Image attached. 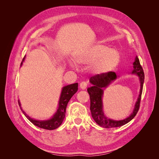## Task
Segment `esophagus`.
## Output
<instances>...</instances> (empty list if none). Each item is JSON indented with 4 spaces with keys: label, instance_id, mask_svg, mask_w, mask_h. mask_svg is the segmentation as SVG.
I'll return each mask as SVG.
<instances>
[{
    "label": "esophagus",
    "instance_id": "1",
    "mask_svg": "<svg viewBox=\"0 0 159 159\" xmlns=\"http://www.w3.org/2000/svg\"><path fill=\"white\" fill-rule=\"evenodd\" d=\"M87 85H88V83L86 82V81H81L80 84V88L82 89H85L86 88H87Z\"/></svg>",
    "mask_w": 159,
    "mask_h": 159
}]
</instances>
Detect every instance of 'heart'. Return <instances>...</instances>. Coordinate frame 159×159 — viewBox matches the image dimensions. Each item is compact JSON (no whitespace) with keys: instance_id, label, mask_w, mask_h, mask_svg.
Returning <instances> with one entry per match:
<instances>
[{"instance_id":"heart-1","label":"heart","mask_w":159,"mask_h":159,"mask_svg":"<svg viewBox=\"0 0 159 159\" xmlns=\"http://www.w3.org/2000/svg\"><path fill=\"white\" fill-rule=\"evenodd\" d=\"M121 60L119 52L103 44H95L75 57L79 64H91V69L98 74H105L117 68Z\"/></svg>"}]
</instances>
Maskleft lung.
Here are the masks:
<instances>
[{
  "label": "left lung",
  "instance_id": "left-lung-1",
  "mask_svg": "<svg viewBox=\"0 0 159 159\" xmlns=\"http://www.w3.org/2000/svg\"><path fill=\"white\" fill-rule=\"evenodd\" d=\"M133 74H136L139 77L141 81L140 94L139 95L137 102L135 104V107L133 111V113L130 116L121 121H114V120L107 119L104 115L103 112V103L102 96L103 90V89L107 88L111 83L117 78V75L114 71H110L105 74H97L90 78V83L92 86L88 88V92L90 97V110L94 121L99 126L104 128H112L121 127L129 123L130 121L135 117L140 107V103L141 100V95L143 92V87L145 79L143 69L140 64V61L137 56L133 62Z\"/></svg>",
  "mask_w": 159,
  "mask_h": 159
}]
</instances>
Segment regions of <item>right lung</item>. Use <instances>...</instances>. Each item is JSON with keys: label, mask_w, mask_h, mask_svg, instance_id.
<instances>
[{"label": "right lung", "mask_w": 159, "mask_h": 159, "mask_svg": "<svg viewBox=\"0 0 159 159\" xmlns=\"http://www.w3.org/2000/svg\"><path fill=\"white\" fill-rule=\"evenodd\" d=\"M25 60V57H24L22 61ZM22 61L21 63V65L22 64ZM78 89V84L75 83L71 85H66L65 87L62 88V91L60 95V102H59V107L57 109L56 113L55 115L53 116V117L49 120H47V121H38V120L33 119L31 117H30L28 115H27L25 111L22 109L20 107V103L18 100V105L20 106L22 111L23 113L25 114V116L27 117V119L29 120V121L33 123L34 125L47 130H54L59 127L61 124L63 122V120L65 117L66 115V110L67 105H68L70 99L71 98L72 96H73Z\"/></svg>", "instance_id": "add662e5"}]
</instances>
